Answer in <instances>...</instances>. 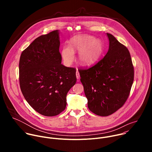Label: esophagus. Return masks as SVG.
Here are the masks:
<instances>
[{
    "label": "esophagus",
    "instance_id": "1",
    "mask_svg": "<svg viewBox=\"0 0 152 152\" xmlns=\"http://www.w3.org/2000/svg\"><path fill=\"white\" fill-rule=\"evenodd\" d=\"M76 78H77V79H79V77H80V75H79V72H78L77 70L76 71Z\"/></svg>",
    "mask_w": 152,
    "mask_h": 152
}]
</instances>
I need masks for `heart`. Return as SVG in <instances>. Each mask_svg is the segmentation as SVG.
Wrapping results in <instances>:
<instances>
[{
  "label": "heart",
  "mask_w": 152,
  "mask_h": 152,
  "mask_svg": "<svg viewBox=\"0 0 152 152\" xmlns=\"http://www.w3.org/2000/svg\"><path fill=\"white\" fill-rule=\"evenodd\" d=\"M104 46L100 39L90 35H79L70 39V45L64 46L61 50V56L64 63L70 65L75 59L74 51L79 52L80 64L90 66L101 57Z\"/></svg>",
  "instance_id": "b5f03b06"
}]
</instances>
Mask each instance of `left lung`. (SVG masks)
Wrapping results in <instances>:
<instances>
[{
    "mask_svg": "<svg viewBox=\"0 0 152 152\" xmlns=\"http://www.w3.org/2000/svg\"><path fill=\"white\" fill-rule=\"evenodd\" d=\"M106 55L93 67L79 69L88 109L102 117L113 114L126 102L134 79V68L127 48L113 35Z\"/></svg>",
    "mask_w": 152,
    "mask_h": 152,
    "instance_id": "obj_1",
    "label": "left lung"
}]
</instances>
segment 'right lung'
Here are the masks:
<instances>
[{
  "label": "right lung",
  "instance_id": "obj_1",
  "mask_svg": "<svg viewBox=\"0 0 152 152\" xmlns=\"http://www.w3.org/2000/svg\"><path fill=\"white\" fill-rule=\"evenodd\" d=\"M58 30L37 38L21 54L19 82L25 99L40 114L53 117L66 109L76 82V70L61 64Z\"/></svg>",
  "mask_w": 152,
  "mask_h": 152
}]
</instances>
